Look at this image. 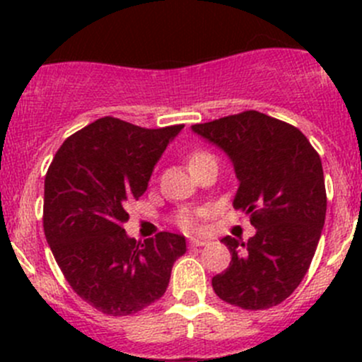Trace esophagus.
<instances>
[{
	"instance_id": "esophagus-1",
	"label": "esophagus",
	"mask_w": 362,
	"mask_h": 362,
	"mask_svg": "<svg viewBox=\"0 0 362 362\" xmlns=\"http://www.w3.org/2000/svg\"><path fill=\"white\" fill-rule=\"evenodd\" d=\"M206 240H202V238H189V245L191 247H203V245H206Z\"/></svg>"
}]
</instances>
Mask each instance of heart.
I'll list each match as a JSON object with an SVG mask.
<instances>
[{"label": "heart", "mask_w": 362, "mask_h": 362, "mask_svg": "<svg viewBox=\"0 0 362 362\" xmlns=\"http://www.w3.org/2000/svg\"><path fill=\"white\" fill-rule=\"evenodd\" d=\"M204 158H210V154L208 152H203V151H198V152H192L191 158H189V164H194L198 163V160H202ZM177 224L180 226V228L184 229H191L192 226H194V218H192L191 214H187V211H180V214L177 215Z\"/></svg>", "instance_id": "1"}]
</instances>
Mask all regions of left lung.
<instances>
[{"label":"left lung","instance_id":"obj_1","mask_svg":"<svg viewBox=\"0 0 362 362\" xmlns=\"http://www.w3.org/2000/svg\"><path fill=\"white\" fill-rule=\"evenodd\" d=\"M192 131L228 154L240 185L233 206L250 215L249 242L226 236L228 269L211 279L222 301L243 310L276 306L301 284L326 218L319 154L298 127L247 110Z\"/></svg>","mask_w":362,"mask_h":362}]
</instances>
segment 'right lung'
Returning a JSON list of instances; mask_svg holds the SVG:
<instances>
[{
  "mask_svg": "<svg viewBox=\"0 0 362 362\" xmlns=\"http://www.w3.org/2000/svg\"><path fill=\"white\" fill-rule=\"evenodd\" d=\"M182 127L145 129L103 117L71 134L47 171V242L71 289L107 315H131L158 301L187 250L182 235L163 231L140 243L122 228L126 204L147 191Z\"/></svg>",
  "mask_w": 362,
  "mask_h": 362,
  "instance_id": "obj_1",
  "label": "right lung"
}]
</instances>
